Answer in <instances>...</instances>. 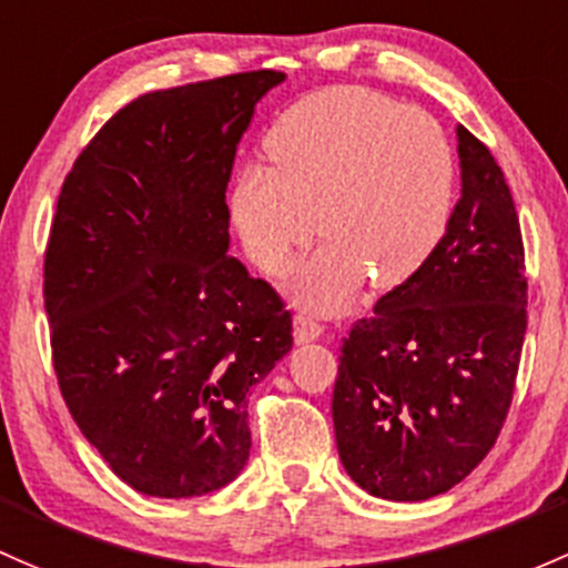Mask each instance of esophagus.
<instances>
[{"label": "esophagus", "instance_id": "34e87169", "mask_svg": "<svg viewBox=\"0 0 568 568\" xmlns=\"http://www.w3.org/2000/svg\"><path fill=\"white\" fill-rule=\"evenodd\" d=\"M321 334H324V326L318 324L315 318H310V315L300 313L294 318V339L296 343H313V339H318Z\"/></svg>", "mask_w": 568, "mask_h": 568}]
</instances>
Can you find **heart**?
<instances>
[{
  "mask_svg": "<svg viewBox=\"0 0 568 568\" xmlns=\"http://www.w3.org/2000/svg\"><path fill=\"white\" fill-rule=\"evenodd\" d=\"M268 165L239 171L231 220L261 272L283 277L313 242L296 294L324 313L348 307L367 277L386 291L414 277L455 201V154L433 116L384 92L337 87L291 105L266 135Z\"/></svg>",
  "mask_w": 568,
  "mask_h": 568,
  "instance_id": "obj_1",
  "label": "heart"
}]
</instances>
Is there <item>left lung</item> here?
Instances as JSON below:
<instances>
[{"label":"left lung","mask_w":568,"mask_h":568,"mask_svg":"<svg viewBox=\"0 0 568 568\" xmlns=\"http://www.w3.org/2000/svg\"><path fill=\"white\" fill-rule=\"evenodd\" d=\"M463 199L438 247L339 348L332 419L345 470L386 500L446 493L493 449L515 397L528 277L493 152L457 128Z\"/></svg>","instance_id":"obj_1"}]
</instances>
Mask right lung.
Returning a JSON list of instances; mask_svg holds the SVG:
<instances>
[{
    "instance_id": "add662e5",
    "label": "right lung",
    "mask_w": 568,
    "mask_h": 568,
    "mask_svg": "<svg viewBox=\"0 0 568 568\" xmlns=\"http://www.w3.org/2000/svg\"><path fill=\"white\" fill-rule=\"evenodd\" d=\"M283 79L141 94L64 176L43 266L53 373L89 444L143 495L236 479L247 394L294 345L277 291L229 255L225 204L236 143Z\"/></svg>"
}]
</instances>
